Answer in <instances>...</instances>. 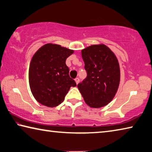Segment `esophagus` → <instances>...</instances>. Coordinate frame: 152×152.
<instances>
[{"label": "esophagus", "mask_w": 152, "mask_h": 152, "mask_svg": "<svg viewBox=\"0 0 152 152\" xmlns=\"http://www.w3.org/2000/svg\"><path fill=\"white\" fill-rule=\"evenodd\" d=\"M75 80L76 84H78L79 83V82H80V80H79V78H75V80Z\"/></svg>", "instance_id": "obj_1"}]
</instances>
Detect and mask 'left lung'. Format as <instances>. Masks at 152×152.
<instances>
[{
  "label": "left lung",
  "mask_w": 152,
  "mask_h": 152,
  "mask_svg": "<svg viewBox=\"0 0 152 152\" xmlns=\"http://www.w3.org/2000/svg\"><path fill=\"white\" fill-rule=\"evenodd\" d=\"M87 76L78 84L86 104L91 108L107 105L116 94L120 83V66L116 56L103 43L81 51Z\"/></svg>",
  "instance_id": "obj_1"
}]
</instances>
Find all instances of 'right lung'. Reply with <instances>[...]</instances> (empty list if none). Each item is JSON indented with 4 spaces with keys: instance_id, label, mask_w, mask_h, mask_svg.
I'll return each instance as SVG.
<instances>
[{
    "instance_id": "add662e5",
    "label": "right lung",
    "mask_w": 152,
    "mask_h": 152,
    "mask_svg": "<svg viewBox=\"0 0 152 152\" xmlns=\"http://www.w3.org/2000/svg\"><path fill=\"white\" fill-rule=\"evenodd\" d=\"M55 43H46L33 56L29 70L31 91L36 101L48 107L64 101L71 86L76 84L69 76L66 60L74 53Z\"/></svg>"
}]
</instances>
